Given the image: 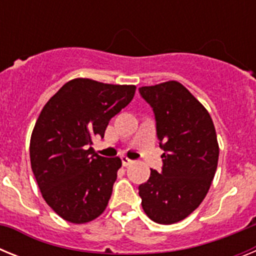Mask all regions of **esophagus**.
Here are the masks:
<instances>
[{
	"label": "esophagus",
	"mask_w": 256,
	"mask_h": 256,
	"mask_svg": "<svg viewBox=\"0 0 256 256\" xmlns=\"http://www.w3.org/2000/svg\"><path fill=\"white\" fill-rule=\"evenodd\" d=\"M120 159H122V162H123V166H128V165H130L133 162V160H130V158H126V155L122 156Z\"/></svg>",
	"instance_id": "1"
}]
</instances>
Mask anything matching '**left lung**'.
<instances>
[{"label":"left lung","mask_w":256,"mask_h":256,"mask_svg":"<svg viewBox=\"0 0 256 256\" xmlns=\"http://www.w3.org/2000/svg\"><path fill=\"white\" fill-rule=\"evenodd\" d=\"M155 114L164 150L162 172L151 169L138 187L151 220L173 224L187 218L206 196L218 166L219 146L210 114L177 80L140 88Z\"/></svg>","instance_id":"1"}]
</instances>
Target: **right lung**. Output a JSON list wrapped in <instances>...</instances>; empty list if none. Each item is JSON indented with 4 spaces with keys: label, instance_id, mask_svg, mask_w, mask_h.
Listing matches in <instances>:
<instances>
[{
    "label": "right lung",
    "instance_id": "add662e5",
    "mask_svg": "<svg viewBox=\"0 0 256 256\" xmlns=\"http://www.w3.org/2000/svg\"><path fill=\"white\" fill-rule=\"evenodd\" d=\"M134 92L136 86L76 78L42 108L30 137L32 170L42 198L65 220L83 224L108 206L122 160L94 152L92 140L104 137Z\"/></svg>",
    "mask_w": 256,
    "mask_h": 256
}]
</instances>
